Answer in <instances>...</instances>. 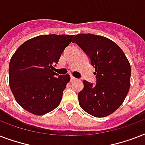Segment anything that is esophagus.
Here are the masks:
<instances>
[{
	"label": "esophagus",
	"mask_w": 145,
	"mask_h": 145,
	"mask_svg": "<svg viewBox=\"0 0 145 145\" xmlns=\"http://www.w3.org/2000/svg\"><path fill=\"white\" fill-rule=\"evenodd\" d=\"M75 80H77V79H76L75 77H74L71 76V81L73 82V81H75Z\"/></svg>",
	"instance_id": "1"
}]
</instances>
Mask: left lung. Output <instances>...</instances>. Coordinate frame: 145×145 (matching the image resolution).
<instances>
[{"mask_svg": "<svg viewBox=\"0 0 145 145\" xmlns=\"http://www.w3.org/2000/svg\"><path fill=\"white\" fill-rule=\"evenodd\" d=\"M90 59L95 68L96 84L84 80L78 93L80 106L95 117H105L121 105L130 87L131 67L117 44L107 37L92 34H80L74 38Z\"/></svg>", "mask_w": 145, "mask_h": 145, "instance_id": "8db88e82", "label": "left lung"}]
</instances>
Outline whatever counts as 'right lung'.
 Listing matches in <instances>:
<instances>
[{
	"instance_id": "obj_1",
	"label": "right lung",
	"mask_w": 145,
	"mask_h": 145,
	"mask_svg": "<svg viewBox=\"0 0 145 145\" xmlns=\"http://www.w3.org/2000/svg\"><path fill=\"white\" fill-rule=\"evenodd\" d=\"M74 37L40 35L23 43L12 55L9 65L10 89L25 110L39 116L59 105L70 76H59L52 66Z\"/></svg>"
}]
</instances>
